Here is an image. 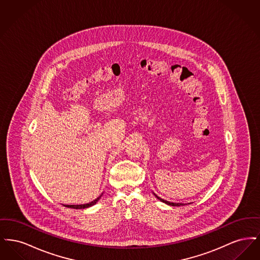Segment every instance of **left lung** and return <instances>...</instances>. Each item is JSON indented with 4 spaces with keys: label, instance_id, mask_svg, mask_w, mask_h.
Here are the masks:
<instances>
[{
    "label": "left lung",
    "instance_id": "8db88e82",
    "mask_svg": "<svg viewBox=\"0 0 260 260\" xmlns=\"http://www.w3.org/2000/svg\"><path fill=\"white\" fill-rule=\"evenodd\" d=\"M154 195H155V197L158 199V200H160L161 202L162 203H165V204H167V205H169V206H173V207H180V206H184V204H182V203H171V202H169V201H165L164 199L160 198L159 196H157L155 193H153Z\"/></svg>",
    "mask_w": 260,
    "mask_h": 260
}]
</instances>
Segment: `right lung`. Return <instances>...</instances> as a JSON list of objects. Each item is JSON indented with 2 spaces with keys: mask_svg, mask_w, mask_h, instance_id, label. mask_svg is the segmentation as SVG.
I'll use <instances>...</instances> for the list:
<instances>
[{
  "mask_svg": "<svg viewBox=\"0 0 260 260\" xmlns=\"http://www.w3.org/2000/svg\"><path fill=\"white\" fill-rule=\"evenodd\" d=\"M103 195V193L99 196V198L95 199L94 201L88 203V204H85V205H64V207H67V208H71V209H76V210H80V209H87L89 207H92L94 206L98 202H99V199L101 198V196Z\"/></svg>",
  "mask_w": 260,
  "mask_h": 260,
  "instance_id": "right-lung-1",
  "label": "right lung"
}]
</instances>
